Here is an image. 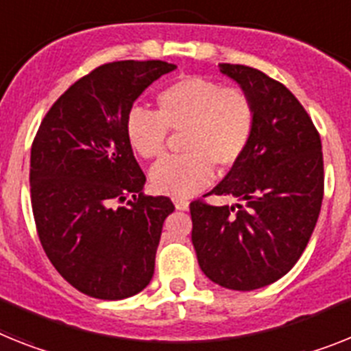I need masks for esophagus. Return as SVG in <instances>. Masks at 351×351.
<instances>
[{
	"label": "esophagus",
	"mask_w": 351,
	"mask_h": 351,
	"mask_svg": "<svg viewBox=\"0 0 351 351\" xmlns=\"http://www.w3.org/2000/svg\"><path fill=\"white\" fill-rule=\"evenodd\" d=\"M176 210H187L189 208V202L187 199H175Z\"/></svg>",
	"instance_id": "1"
}]
</instances>
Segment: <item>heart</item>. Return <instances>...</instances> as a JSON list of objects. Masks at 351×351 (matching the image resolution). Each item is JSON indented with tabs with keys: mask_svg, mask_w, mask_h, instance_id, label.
Here are the masks:
<instances>
[{
	"mask_svg": "<svg viewBox=\"0 0 351 351\" xmlns=\"http://www.w3.org/2000/svg\"><path fill=\"white\" fill-rule=\"evenodd\" d=\"M167 130L184 134V157L164 158L149 171L152 189L171 198H189L214 178V166H237L252 143L255 105L239 87H223L205 76H182L157 96V114L134 108L125 135L141 158L166 152Z\"/></svg>",
	"mask_w": 351,
	"mask_h": 351,
	"instance_id": "obj_1",
	"label": "heart"
}]
</instances>
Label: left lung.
<instances>
[{
    "label": "left lung",
    "mask_w": 351,
    "mask_h": 351,
    "mask_svg": "<svg viewBox=\"0 0 351 351\" xmlns=\"http://www.w3.org/2000/svg\"><path fill=\"white\" fill-rule=\"evenodd\" d=\"M255 105L252 143L208 194L241 203H191L193 246L214 284L253 291L289 273L311 239L323 202V153L316 126L285 85L262 71L219 64Z\"/></svg>",
    "instance_id": "obj_1"
}]
</instances>
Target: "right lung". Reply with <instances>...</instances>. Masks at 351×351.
Listing matches in <instances>:
<instances>
[{
  "label": "right lung",
  "instance_id": "right-lung-1",
  "mask_svg": "<svg viewBox=\"0 0 351 351\" xmlns=\"http://www.w3.org/2000/svg\"><path fill=\"white\" fill-rule=\"evenodd\" d=\"M175 69L162 60L96 67L53 103L32 144L40 244L62 278L93 298H130L152 280L162 225L175 205L143 194L146 176L125 123L148 85Z\"/></svg>",
  "mask_w": 351,
  "mask_h": 351
}]
</instances>
